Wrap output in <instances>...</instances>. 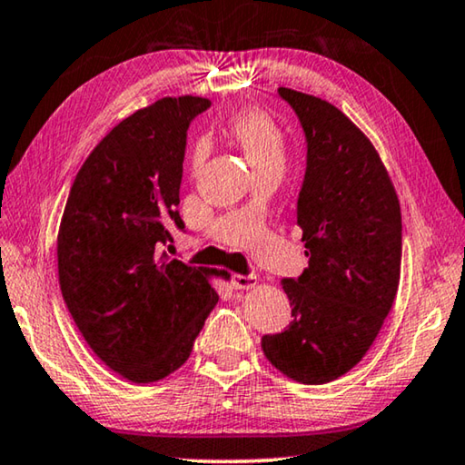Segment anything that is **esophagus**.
Here are the masks:
<instances>
[{
    "label": "esophagus",
    "mask_w": 465,
    "mask_h": 465,
    "mask_svg": "<svg viewBox=\"0 0 465 465\" xmlns=\"http://www.w3.org/2000/svg\"><path fill=\"white\" fill-rule=\"evenodd\" d=\"M256 283H259V282H256L254 275H240V273H235L232 277V286L235 290H252Z\"/></svg>",
    "instance_id": "obj_1"
}]
</instances>
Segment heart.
Returning a JSON list of instances; mask_svg holds the SVG:
<instances>
[{
  "mask_svg": "<svg viewBox=\"0 0 465 465\" xmlns=\"http://www.w3.org/2000/svg\"><path fill=\"white\" fill-rule=\"evenodd\" d=\"M230 135L244 150L254 173L277 166L283 169L286 163V134L272 114L259 108H244L235 113L227 123ZM203 148L196 150L200 154Z\"/></svg>",
  "mask_w": 465,
  "mask_h": 465,
  "instance_id": "heart-1",
  "label": "heart"
}]
</instances>
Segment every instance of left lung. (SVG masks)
<instances>
[{
  "label": "left lung",
  "instance_id": "obj_1",
  "mask_svg": "<svg viewBox=\"0 0 465 465\" xmlns=\"http://www.w3.org/2000/svg\"><path fill=\"white\" fill-rule=\"evenodd\" d=\"M277 92L307 135L299 227L309 267L282 282L294 320L261 349L283 376L325 384L361 361L397 299L401 204L378 150L342 110Z\"/></svg>",
  "mask_w": 465,
  "mask_h": 465
}]
</instances>
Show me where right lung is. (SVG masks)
Returning a JSON list of instances; mask_svg holds the SVG:
<instances>
[{"label": "right lung", "instance_id": "right-lung-1", "mask_svg": "<svg viewBox=\"0 0 465 465\" xmlns=\"http://www.w3.org/2000/svg\"><path fill=\"white\" fill-rule=\"evenodd\" d=\"M211 106L200 95L156 100L102 137L74 177L58 230V282L95 357L135 384L188 361L219 301L214 275L158 252L179 217L185 131Z\"/></svg>", "mask_w": 465, "mask_h": 465}]
</instances>
